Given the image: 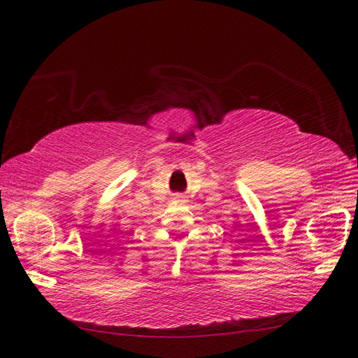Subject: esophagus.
Listing matches in <instances>:
<instances>
[{
  "mask_svg": "<svg viewBox=\"0 0 358 358\" xmlns=\"http://www.w3.org/2000/svg\"><path fill=\"white\" fill-rule=\"evenodd\" d=\"M178 199H180V196H178Z\"/></svg>",
  "mask_w": 358,
  "mask_h": 358,
  "instance_id": "34e87169",
  "label": "esophagus"
}]
</instances>
